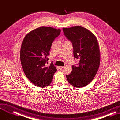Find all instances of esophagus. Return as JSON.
I'll list each match as a JSON object with an SVG mask.
<instances>
[{
  "label": "esophagus",
  "mask_w": 120,
  "mask_h": 120,
  "mask_svg": "<svg viewBox=\"0 0 120 120\" xmlns=\"http://www.w3.org/2000/svg\"><path fill=\"white\" fill-rule=\"evenodd\" d=\"M59 68L60 69H63L64 68V66H59Z\"/></svg>",
  "instance_id": "obj_1"
}]
</instances>
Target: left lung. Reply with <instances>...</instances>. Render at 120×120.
Instances as JSON below:
<instances>
[{
	"label": "left lung",
	"instance_id": "left-lung-1",
	"mask_svg": "<svg viewBox=\"0 0 120 120\" xmlns=\"http://www.w3.org/2000/svg\"><path fill=\"white\" fill-rule=\"evenodd\" d=\"M65 37L72 44L74 59L79 63L72 66L71 73L66 75L68 82L75 88L89 84L96 75L100 64V52L95 36L86 28H63Z\"/></svg>",
	"mask_w": 120,
	"mask_h": 120
}]
</instances>
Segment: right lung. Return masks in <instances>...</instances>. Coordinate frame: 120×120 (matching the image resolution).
<instances>
[{
    "mask_svg": "<svg viewBox=\"0 0 120 120\" xmlns=\"http://www.w3.org/2000/svg\"><path fill=\"white\" fill-rule=\"evenodd\" d=\"M60 32V29L42 26L28 33L22 41L20 52L22 68L28 79L37 87L49 85L56 71L53 62L50 65L47 64L52 44Z\"/></svg>",
    "mask_w": 120,
    "mask_h": 120,
    "instance_id": "add662e5",
    "label": "right lung"
}]
</instances>
